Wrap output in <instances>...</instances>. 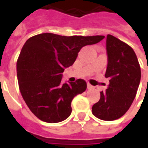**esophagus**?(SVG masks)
<instances>
[{"label": "esophagus", "instance_id": "34e87169", "mask_svg": "<svg viewBox=\"0 0 148 148\" xmlns=\"http://www.w3.org/2000/svg\"><path fill=\"white\" fill-rule=\"evenodd\" d=\"M87 88H88V89H92V88H93V86H91L90 83H87Z\"/></svg>", "mask_w": 148, "mask_h": 148}]
</instances>
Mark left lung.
<instances>
[{"mask_svg":"<svg viewBox=\"0 0 148 148\" xmlns=\"http://www.w3.org/2000/svg\"><path fill=\"white\" fill-rule=\"evenodd\" d=\"M108 64L105 77L109 86L101 91L99 101L92 107V112L102 121L121 117L130 108L136 95L141 71L133 49L113 36L106 38Z\"/></svg>","mask_w":148,"mask_h":148,"instance_id":"1","label":"left lung"}]
</instances>
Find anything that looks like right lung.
Masks as SVG:
<instances>
[{"label":"right lung","instance_id":"add662e5","mask_svg":"<svg viewBox=\"0 0 148 148\" xmlns=\"http://www.w3.org/2000/svg\"><path fill=\"white\" fill-rule=\"evenodd\" d=\"M104 38L42 33L25 42L16 63L18 83L27 107L39 120L58 123L70 116L71 101L86 90V82L77 79L62 84V73L74 64L83 47Z\"/></svg>","mask_w":148,"mask_h":148}]
</instances>
